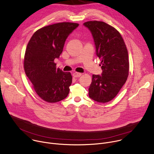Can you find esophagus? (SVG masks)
<instances>
[{
    "mask_svg": "<svg viewBox=\"0 0 154 154\" xmlns=\"http://www.w3.org/2000/svg\"><path fill=\"white\" fill-rule=\"evenodd\" d=\"M81 75H82V74L79 73V72H75L73 74V77H80Z\"/></svg>",
    "mask_w": 154,
    "mask_h": 154,
    "instance_id": "1",
    "label": "esophagus"
}]
</instances>
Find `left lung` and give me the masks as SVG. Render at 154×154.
Masks as SVG:
<instances>
[{"instance_id": "left-lung-1", "label": "left lung", "mask_w": 154, "mask_h": 154, "mask_svg": "<svg viewBox=\"0 0 154 154\" xmlns=\"http://www.w3.org/2000/svg\"><path fill=\"white\" fill-rule=\"evenodd\" d=\"M83 25L93 35L97 56L101 60V75H93L89 96L101 103L112 100L127 81L129 72L128 51L122 37L113 27L102 21Z\"/></svg>"}]
</instances>
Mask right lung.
I'll return each instance as SVG.
<instances>
[{
  "instance_id": "add662e5",
  "label": "right lung",
  "mask_w": 154,
  "mask_h": 154,
  "mask_svg": "<svg viewBox=\"0 0 154 154\" xmlns=\"http://www.w3.org/2000/svg\"><path fill=\"white\" fill-rule=\"evenodd\" d=\"M79 26L59 23L44 27L36 31L28 42L24 71L36 93L47 102L61 101L69 94L71 74L57 69L54 60L60 57L66 39Z\"/></svg>"
}]
</instances>
